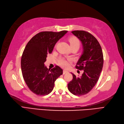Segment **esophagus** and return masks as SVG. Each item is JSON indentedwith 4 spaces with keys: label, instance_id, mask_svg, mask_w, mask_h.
Here are the masks:
<instances>
[{
    "label": "esophagus",
    "instance_id": "34e87169",
    "mask_svg": "<svg viewBox=\"0 0 124 124\" xmlns=\"http://www.w3.org/2000/svg\"><path fill=\"white\" fill-rule=\"evenodd\" d=\"M68 73V71H67V70H63V74H66V73Z\"/></svg>",
    "mask_w": 124,
    "mask_h": 124
}]
</instances>
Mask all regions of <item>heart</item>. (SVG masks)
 Returning <instances> with one entry per match:
<instances>
[{
	"instance_id": "b5f03b06",
	"label": "heart",
	"mask_w": 124,
	"mask_h": 124,
	"mask_svg": "<svg viewBox=\"0 0 124 124\" xmlns=\"http://www.w3.org/2000/svg\"><path fill=\"white\" fill-rule=\"evenodd\" d=\"M69 42L70 43V46H74L76 45L79 47L80 46V42L79 39L75 37H71L69 39ZM59 65L64 68H67L69 67V61L66 60L64 58H60L59 60Z\"/></svg>"
}]
</instances>
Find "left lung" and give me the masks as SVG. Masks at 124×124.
<instances>
[{
	"mask_svg": "<svg viewBox=\"0 0 124 124\" xmlns=\"http://www.w3.org/2000/svg\"><path fill=\"white\" fill-rule=\"evenodd\" d=\"M81 42L83 52L75 66L76 69L83 70L81 77L72 73L73 80L68 84V89L73 95L87 94L96 84L103 66V54L97 39L87 31L75 30L72 31Z\"/></svg>",
	"mask_w": 124,
	"mask_h": 124,
	"instance_id": "left-lung-1",
	"label": "left lung"
}]
</instances>
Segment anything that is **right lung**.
Here are the masks:
<instances>
[{"instance_id":"1","label":"right lung","mask_w":124,"mask_h":124,"mask_svg":"<svg viewBox=\"0 0 124 124\" xmlns=\"http://www.w3.org/2000/svg\"><path fill=\"white\" fill-rule=\"evenodd\" d=\"M67 31H42L32 37L24 48L21 66L22 76L29 89L37 95L51 93L62 70L55 66L51 70L45 66L47 54H51L55 44Z\"/></svg>"}]
</instances>
